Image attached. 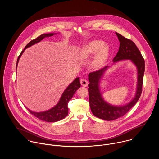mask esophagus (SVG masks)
Here are the masks:
<instances>
[{
    "instance_id": "esophagus-1",
    "label": "esophagus",
    "mask_w": 159,
    "mask_h": 159,
    "mask_svg": "<svg viewBox=\"0 0 159 159\" xmlns=\"http://www.w3.org/2000/svg\"><path fill=\"white\" fill-rule=\"evenodd\" d=\"M80 84L82 86L84 87H87V85H88V82L87 81V80L85 79H82L80 80Z\"/></svg>"
}]
</instances>
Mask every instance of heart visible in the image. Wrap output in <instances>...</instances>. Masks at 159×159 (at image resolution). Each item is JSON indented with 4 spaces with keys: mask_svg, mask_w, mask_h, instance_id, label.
Here are the masks:
<instances>
[{
    "mask_svg": "<svg viewBox=\"0 0 159 159\" xmlns=\"http://www.w3.org/2000/svg\"><path fill=\"white\" fill-rule=\"evenodd\" d=\"M94 54L95 57L93 65L96 68H99L104 65L109 55V48L104 42L100 40L90 41L82 48L80 57L86 60L91 58Z\"/></svg>",
    "mask_w": 159,
    "mask_h": 159,
    "instance_id": "b5f03b06",
    "label": "heart"
}]
</instances>
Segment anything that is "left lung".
<instances>
[{
	"label": "left lung",
	"mask_w": 159,
	"mask_h": 159,
	"mask_svg": "<svg viewBox=\"0 0 159 159\" xmlns=\"http://www.w3.org/2000/svg\"><path fill=\"white\" fill-rule=\"evenodd\" d=\"M116 34L120 44L118 52L112 61L116 63L123 60H129L137 69V85L135 94L130 102L125 105H112L104 100L100 89L101 79L110 66H106L101 70L89 74L90 83L88 90L90 109L95 116L106 121L115 120L124 116L137 102L142 94L145 72V61L136 44L121 34L118 33Z\"/></svg>",
	"instance_id": "8db88e82"
}]
</instances>
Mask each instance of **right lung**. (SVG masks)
Returning a JSON list of instances; mask_svg holds the SVG:
<instances>
[{
    "instance_id": "right-lung-1",
    "label": "right lung",
    "mask_w": 159,
    "mask_h": 159,
    "mask_svg": "<svg viewBox=\"0 0 159 159\" xmlns=\"http://www.w3.org/2000/svg\"><path fill=\"white\" fill-rule=\"evenodd\" d=\"M57 33H48V34H43L38 36L37 38L31 41L25 47V49L21 52L19 56L18 57L17 63H16V69L17 67V64L19 60L24 53L25 50L33 46V44L39 43L44 38L52 36ZM80 87V78L77 77L74 79V80L65 89L64 92L62 93L60 99L58 103L52 108L41 112H35L33 111L30 110V109L27 108L28 111L30 112L31 114L36 116V118H39L42 121H44L47 122H56L61 120L62 119L65 118L68 114H69V108H68V103L69 101L72 98L73 96L74 95L75 93L77 91V90Z\"/></svg>"
}]
</instances>
